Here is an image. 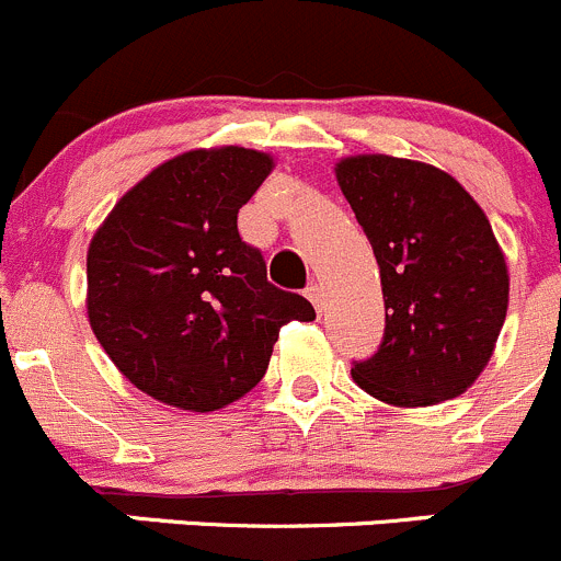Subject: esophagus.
Returning <instances> with one entry per match:
<instances>
[{
	"label": "esophagus",
	"mask_w": 561,
	"mask_h": 561,
	"mask_svg": "<svg viewBox=\"0 0 561 561\" xmlns=\"http://www.w3.org/2000/svg\"><path fill=\"white\" fill-rule=\"evenodd\" d=\"M304 296H307L309 301L314 304V309H317V312H322V287L317 285V282H312V285H309L307 290H304Z\"/></svg>",
	"instance_id": "esophagus-1"
}]
</instances>
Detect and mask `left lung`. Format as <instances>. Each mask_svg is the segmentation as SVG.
Segmentation results:
<instances>
[{"label":"left lung","mask_w":561,"mask_h":561,"mask_svg":"<svg viewBox=\"0 0 561 561\" xmlns=\"http://www.w3.org/2000/svg\"><path fill=\"white\" fill-rule=\"evenodd\" d=\"M336 179L380 265L386 333L353 360L366 393L428 407L463 393L507 314V265L483 208L445 171L386 154L347 157Z\"/></svg>","instance_id":"left-lung-1"}]
</instances>
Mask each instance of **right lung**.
<instances>
[{
	"label": "right lung",
	"instance_id": "right-lung-1",
	"mask_svg": "<svg viewBox=\"0 0 561 561\" xmlns=\"http://www.w3.org/2000/svg\"><path fill=\"white\" fill-rule=\"evenodd\" d=\"M274 160L222 146L173 157L135 184L94 233L89 322L124 377L151 399L211 412L263 380L279 328L312 304L265 276L239 208Z\"/></svg>",
	"mask_w": 561,
	"mask_h": 561
}]
</instances>
